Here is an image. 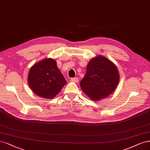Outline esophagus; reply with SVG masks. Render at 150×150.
<instances>
[{
  "instance_id": "1",
  "label": "esophagus",
  "mask_w": 150,
  "mask_h": 150,
  "mask_svg": "<svg viewBox=\"0 0 150 150\" xmlns=\"http://www.w3.org/2000/svg\"><path fill=\"white\" fill-rule=\"evenodd\" d=\"M71 81H74V82H76V83H78V82L79 81V79L78 78H71V80H70Z\"/></svg>"
}]
</instances>
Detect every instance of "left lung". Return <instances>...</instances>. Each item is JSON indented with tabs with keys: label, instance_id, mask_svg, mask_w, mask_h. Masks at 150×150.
<instances>
[{
	"label": "left lung",
	"instance_id": "left-lung-1",
	"mask_svg": "<svg viewBox=\"0 0 150 150\" xmlns=\"http://www.w3.org/2000/svg\"><path fill=\"white\" fill-rule=\"evenodd\" d=\"M119 76L117 67L107 58L100 55L89 62L86 73L80 84L90 99L98 101L113 92Z\"/></svg>",
	"mask_w": 150,
	"mask_h": 150
}]
</instances>
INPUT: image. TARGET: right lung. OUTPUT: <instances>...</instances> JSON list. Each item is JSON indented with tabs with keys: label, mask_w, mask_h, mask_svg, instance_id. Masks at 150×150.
<instances>
[{
	"label": "right lung",
	"mask_w": 150,
	"mask_h": 150,
	"mask_svg": "<svg viewBox=\"0 0 150 150\" xmlns=\"http://www.w3.org/2000/svg\"><path fill=\"white\" fill-rule=\"evenodd\" d=\"M28 83L40 97L51 99L59 93L67 81L54 59H46L33 65L30 70Z\"/></svg>",
	"instance_id": "obj_1"
}]
</instances>
